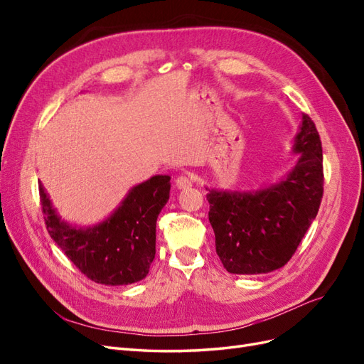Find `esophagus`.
Instances as JSON below:
<instances>
[{"mask_svg": "<svg viewBox=\"0 0 364 364\" xmlns=\"http://www.w3.org/2000/svg\"><path fill=\"white\" fill-rule=\"evenodd\" d=\"M176 186H178L179 190L190 188V186H193V179L190 178V176L182 174V176H179L178 179H176Z\"/></svg>", "mask_w": 364, "mask_h": 364, "instance_id": "1", "label": "esophagus"}]
</instances>
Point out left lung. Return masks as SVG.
<instances>
[{
    "instance_id": "obj_1",
    "label": "left lung",
    "mask_w": 364,
    "mask_h": 364,
    "mask_svg": "<svg viewBox=\"0 0 364 364\" xmlns=\"http://www.w3.org/2000/svg\"><path fill=\"white\" fill-rule=\"evenodd\" d=\"M293 151L299 153V159L278 183L257 191L209 190L206 194L215 252L229 273L281 269L316 218L323 196L322 142L305 114Z\"/></svg>"
}]
</instances>
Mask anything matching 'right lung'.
Segmentation results:
<instances>
[{"label":"right lung","mask_w":364,"mask_h":364,"mask_svg":"<svg viewBox=\"0 0 364 364\" xmlns=\"http://www.w3.org/2000/svg\"><path fill=\"white\" fill-rule=\"evenodd\" d=\"M170 176H153L132 188L102 223L75 228L58 215L39 183L50 237L85 277L97 284L127 285L144 279L156 253V220L170 197Z\"/></svg>","instance_id":"obj_1"}]
</instances>
